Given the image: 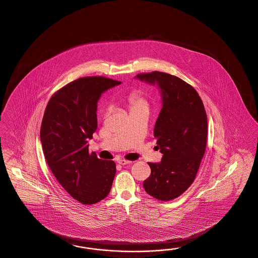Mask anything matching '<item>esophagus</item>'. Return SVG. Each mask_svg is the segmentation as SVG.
Instances as JSON below:
<instances>
[{
	"label": "esophagus",
	"instance_id": "34e87169",
	"mask_svg": "<svg viewBox=\"0 0 258 258\" xmlns=\"http://www.w3.org/2000/svg\"><path fill=\"white\" fill-rule=\"evenodd\" d=\"M117 163L120 164V165H122V166H124V165H127V164H130V163H132V162L128 160H124V159L121 158V159H118V160H117Z\"/></svg>",
	"mask_w": 258,
	"mask_h": 258
}]
</instances>
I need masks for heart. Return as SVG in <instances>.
Instances as JSON below:
<instances>
[{
  "label": "heart",
  "mask_w": 258,
  "mask_h": 258,
  "mask_svg": "<svg viewBox=\"0 0 258 258\" xmlns=\"http://www.w3.org/2000/svg\"><path fill=\"white\" fill-rule=\"evenodd\" d=\"M125 103L131 112L139 110V109L149 110L150 108L149 99L140 90H134L133 92H131L126 97Z\"/></svg>",
  "instance_id": "heart-1"
}]
</instances>
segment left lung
<instances>
[{"mask_svg":"<svg viewBox=\"0 0 258 258\" xmlns=\"http://www.w3.org/2000/svg\"><path fill=\"white\" fill-rule=\"evenodd\" d=\"M136 77L158 84L163 100L153 131L163 157L160 163H149L151 175L143 186L152 197L170 201L192 184L204 156L208 138L204 105L194 87L177 76L152 71Z\"/></svg>","mask_w":258,"mask_h":258,"instance_id":"left-lung-1","label":"left lung"}]
</instances>
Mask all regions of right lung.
Returning <instances> with one entry per match:
<instances>
[{"instance_id": "right-lung-1", "label": "right lung", "mask_w": 258, "mask_h": 258, "mask_svg": "<svg viewBox=\"0 0 258 258\" xmlns=\"http://www.w3.org/2000/svg\"><path fill=\"white\" fill-rule=\"evenodd\" d=\"M120 84L103 76L82 77L57 90L45 107L40 132L45 160L61 186L81 204L103 200L112 186L114 161L89 153L88 140L97 128L99 98Z\"/></svg>"}]
</instances>
